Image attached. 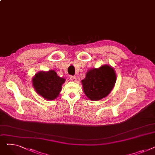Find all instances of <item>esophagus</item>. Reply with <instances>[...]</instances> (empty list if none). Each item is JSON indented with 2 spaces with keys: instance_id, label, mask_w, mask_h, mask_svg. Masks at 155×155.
<instances>
[{
  "instance_id": "obj_1",
  "label": "esophagus",
  "mask_w": 155,
  "mask_h": 155,
  "mask_svg": "<svg viewBox=\"0 0 155 155\" xmlns=\"http://www.w3.org/2000/svg\"><path fill=\"white\" fill-rule=\"evenodd\" d=\"M70 80L72 81V82H77V78L75 76H71Z\"/></svg>"
}]
</instances>
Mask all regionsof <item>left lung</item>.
Listing matches in <instances>:
<instances>
[{
    "mask_svg": "<svg viewBox=\"0 0 155 155\" xmlns=\"http://www.w3.org/2000/svg\"><path fill=\"white\" fill-rule=\"evenodd\" d=\"M116 82L114 68L104 64L88 70L85 78L81 81L85 95L91 101H100L109 95Z\"/></svg>",
    "mask_w": 155,
    "mask_h": 155,
    "instance_id": "8db88e82",
    "label": "left lung"
}]
</instances>
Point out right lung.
I'll return each mask as SVG.
<instances>
[{"label": "right lung", "instance_id": "obj_1", "mask_svg": "<svg viewBox=\"0 0 155 155\" xmlns=\"http://www.w3.org/2000/svg\"><path fill=\"white\" fill-rule=\"evenodd\" d=\"M65 80L54 70L40 71L32 77V84L39 95L46 100L53 101L58 97Z\"/></svg>", "mask_w": 155, "mask_h": 155}]
</instances>
